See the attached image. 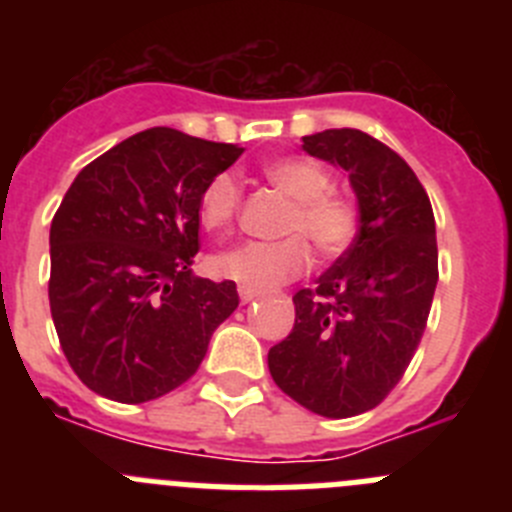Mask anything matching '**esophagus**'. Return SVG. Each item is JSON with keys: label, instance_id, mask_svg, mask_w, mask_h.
Segmentation results:
<instances>
[{"label": "esophagus", "instance_id": "1", "mask_svg": "<svg viewBox=\"0 0 512 512\" xmlns=\"http://www.w3.org/2000/svg\"><path fill=\"white\" fill-rule=\"evenodd\" d=\"M238 297H241V302L246 305V302L256 300V297H259V292H256V289H251V287H238Z\"/></svg>", "mask_w": 512, "mask_h": 512}]
</instances>
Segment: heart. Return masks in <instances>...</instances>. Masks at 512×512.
<instances>
[{"mask_svg":"<svg viewBox=\"0 0 512 512\" xmlns=\"http://www.w3.org/2000/svg\"><path fill=\"white\" fill-rule=\"evenodd\" d=\"M261 176L292 200L282 220V241H248L217 251L210 259L215 277L241 287L266 289L305 274L310 246L325 259H338L359 235V205L346 192L333 189V176L323 164L305 156L271 158ZM241 184L230 171H220L202 187L200 220L207 230L228 228L241 210Z\"/></svg>","mask_w":512,"mask_h":512,"instance_id":"1","label":"heart"}]
</instances>
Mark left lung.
<instances>
[{
  "label": "left lung",
  "mask_w": 512,
  "mask_h": 512,
  "mask_svg": "<svg viewBox=\"0 0 512 512\" xmlns=\"http://www.w3.org/2000/svg\"><path fill=\"white\" fill-rule=\"evenodd\" d=\"M302 148L348 171L361 225L318 284L295 292V328L269 348V372L302 408L351 418L377 408L418 351L438 282L436 220L405 158L369 133L323 130Z\"/></svg>",
  "instance_id": "obj_1"
}]
</instances>
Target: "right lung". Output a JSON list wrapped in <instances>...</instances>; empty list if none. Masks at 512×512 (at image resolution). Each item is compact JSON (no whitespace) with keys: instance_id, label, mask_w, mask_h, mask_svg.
Here are the masks:
<instances>
[{"instance_id":"right-lung-1","label":"right lung","mask_w":512,"mask_h":512,"mask_svg":"<svg viewBox=\"0 0 512 512\" xmlns=\"http://www.w3.org/2000/svg\"><path fill=\"white\" fill-rule=\"evenodd\" d=\"M241 153L151 128L94 158L63 197L48 300L63 356L97 395L138 405L182 387L238 307L235 282L192 264L202 187Z\"/></svg>"}]
</instances>
